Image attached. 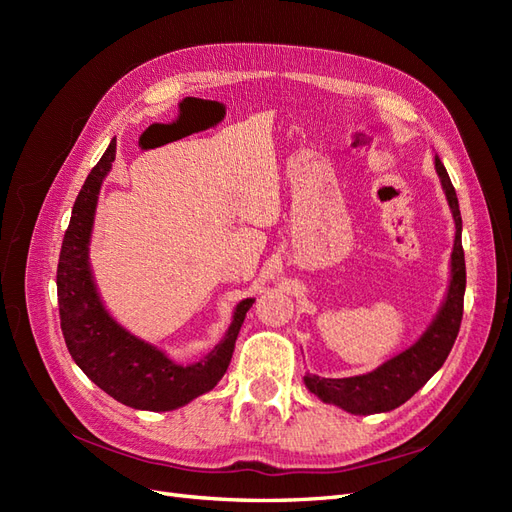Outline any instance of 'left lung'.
Returning <instances> with one entry per match:
<instances>
[{
	"label": "left lung",
	"instance_id": "obj_1",
	"mask_svg": "<svg viewBox=\"0 0 512 512\" xmlns=\"http://www.w3.org/2000/svg\"><path fill=\"white\" fill-rule=\"evenodd\" d=\"M436 173L440 177L446 203L455 220V243L451 254V280L436 318L425 333L404 352L384 361L374 371L352 378H320L305 374L303 382L324 404H333L350 414H378L399 408L421 389V386L444 365L451 352L463 316V294H466V258L461 247V213L455 188L442 160L436 156Z\"/></svg>",
	"mask_w": 512,
	"mask_h": 512
}]
</instances>
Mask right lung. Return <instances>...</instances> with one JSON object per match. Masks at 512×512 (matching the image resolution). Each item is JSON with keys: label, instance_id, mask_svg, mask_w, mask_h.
Masks as SVG:
<instances>
[{"label": "right lung", "instance_id": "right-lung-1", "mask_svg": "<svg viewBox=\"0 0 512 512\" xmlns=\"http://www.w3.org/2000/svg\"><path fill=\"white\" fill-rule=\"evenodd\" d=\"M115 149L113 138L100 162L91 168L74 200L70 226L61 243L57 267L61 331L74 363L104 393L134 410L168 412L190 404L222 380L254 299L237 303L222 342L190 365L175 363L164 350L136 337L108 314L91 271L89 243L100 188L113 168Z\"/></svg>", "mask_w": 512, "mask_h": 512}]
</instances>
